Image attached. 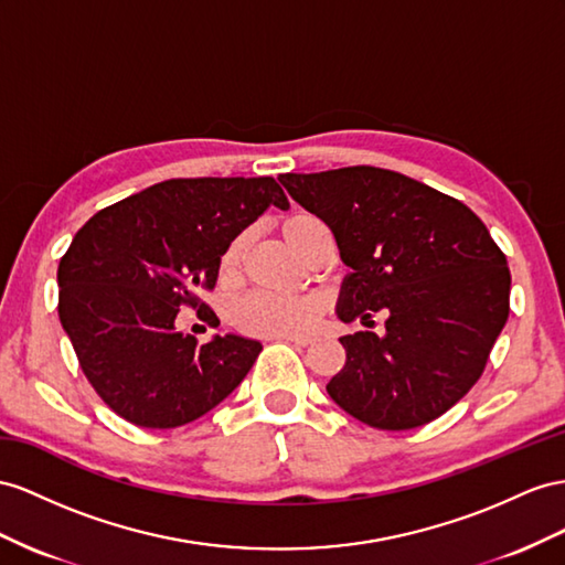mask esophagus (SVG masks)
Listing matches in <instances>:
<instances>
[{"label": "esophagus", "mask_w": 565, "mask_h": 565, "mask_svg": "<svg viewBox=\"0 0 565 565\" xmlns=\"http://www.w3.org/2000/svg\"><path fill=\"white\" fill-rule=\"evenodd\" d=\"M279 339H284V341H291V343H296V345H302V349H306V345H310V343H312V339H310V337H279Z\"/></svg>", "instance_id": "1"}]
</instances>
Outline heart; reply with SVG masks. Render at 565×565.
<instances>
[{"label": "heart", "mask_w": 565, "mask_h": 565, "mask_svg": "<svg viewBox=\"0 0 565 565\" xmlns=\"http://www.w3.org/2000/svg\"><path fill=\"white\" fill-rule=\"evenodd\" d=\"M327 228L315 214L294 212L279 222L281 236L294 245L300 255H310L317 234ZM248 231H241L226 243L220 255V279L222 284H234L243 267ZM324 312V302L317 296H271L250 294L234 302L231 322L245 334L253 337H296L310 331Z\"/></svg>", "instance_id": "b5f03b06"}]
</instances>
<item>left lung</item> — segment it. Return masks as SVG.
I'll return each instance as SVG.
<instances>
[{"label":"left lung","mask_w":565,"mask_h":565,"mask_svg":"<svg viewBox=\"0 0 565 565\" xmlns=\"http://www.w3.org/2000/svg\"><path fill=\"white\" fill-rule=\"evenodd\" d=\"M279 181L331 228L353 269L341 320L372 329V317L386 315L384 337H341L345 365L329 396L377 429L437 420L482 377L509 320L511 271L487 226L460 200L380 167Z\"/></svg>","instance_id":"obj_1"}]
</instances>
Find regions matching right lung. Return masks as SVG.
Here are the masks:
<instances>
[{"mask_svg":"<svg viewBox=\"0 0 565 565\" xmlns=\"http://www.w3.org/2000/svg\"><path fill=\"white\" fill-rule=\"evenodd\" d=\"M288 200L271 177L171 179L99 210L62 255L60 320L90 386L124 420L171 429L198 420L250 372L263 345L243 337L200 343L179 310L220 324L214 291L226 243Z\"/></svg>","mask_w":565,"mask_h":565,"instance_id":"obj_1","label":"right lung"}]
</instances>
